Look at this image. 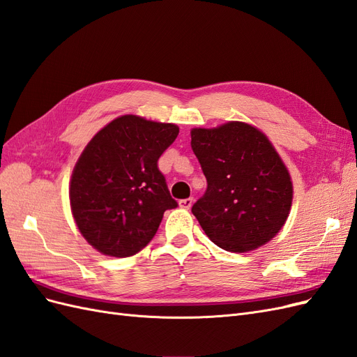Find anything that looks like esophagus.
<instances>
[{
  "label": "esophagus",
  "mask_w": 357,
  "mask_h": 357,
  "mask_svg": "<svg viewBox=\"0 0 357 357\" xmlns=\"http://www.w3.org/2000/svg\"><path fill=\"white\" fill-rule=\"evenodd\" d=\"M192 204H193V198H186V199H181L180 202H178V205L181 208H186V210H189L190 207H192Z\"/></svg>",
  "instance_id": "34e87169"
}]
</instances>
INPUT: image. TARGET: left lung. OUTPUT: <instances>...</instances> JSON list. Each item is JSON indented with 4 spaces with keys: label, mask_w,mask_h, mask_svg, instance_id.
<instances>
[{
    "label": "left lung",
    "mask_w": 357,
    "mask_h": 357,
    "mask_svg": "<svg viewBox=\"0 0 357 357\" xmlns=\"http://www.w3.org/2000/svg\"><path fill=\"white\" fill-rule=\"evenodd\" d=\"M190 137L207 178L192 213L208 238L234 253L273 240L287 220L294 186L266 135L248 123L228 122L193 128Z\"/></svg>",
    "instance_id": "8db88e82"
}]
</instances>
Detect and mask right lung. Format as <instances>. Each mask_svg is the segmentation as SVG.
Listing matches in <instances>:
<instances>
[{"instance_id": "right-lung-1", "label": "right lung", "mask_w": 357, "mask_h": 357, "mask_svg": "<svg viewBox=\"0 0 357 357\" xmlns=\"http://www.w3.org/2000/svg\"><path fill=\"white\" fill-rule=\"evenodd\" d=\"M177 135V125L125 114L84 147L71 176V211L84 240L102 255L143 250L164 213L177 207L158 168Z\"/></svg>"}]
</instances>
